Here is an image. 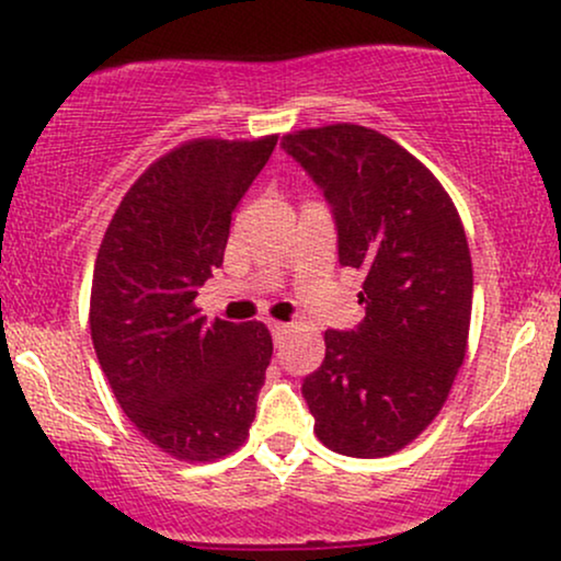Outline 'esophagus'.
Returning a JSON list of instances; mask_svg holds the SVG:
<instances>
[{
	"mask_svg": "<svg viewBox=\"0 0 561 561\" xmlns=\"http://www.w3.org/2000/svg\"><path fill=\"white\" fill-rule=\"evenodd\" d=\"M268 329H272L274 339H282V336H285V333H289V329H293V325L282 323V321H268Z\"/></svg>",
	"mask_w": 561,
	"mask_h": 561,
	"instance_id": "esophagus-1",
	"label": "esophagus"
}]
</instances>
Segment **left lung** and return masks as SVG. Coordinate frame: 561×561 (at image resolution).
Wrapping results in <instances>:
<instances>
[{"label": "left lung", "instance_id": "obj_1", "mask_svg": "<svg viewBox=\"0 0 561 561\" xmlns=\"http://www.w3.org/2000/svg\"><path fill=\"white\" fill-rule=\"evenodd\" d=\"M323 188L339 261L365 272L354 331H325L302 396L325 448L382 458L416 439L448 399L471 325L473 268L456 204L386 134L331 124L282 137Z\"/></svg>", "mask_w": 561, "mask_h": 561}]
</instances>
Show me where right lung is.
<instances>
[{
  "label": "right lung",
  "mask_w": 561,
  "mask_h": 561,
  "mask_svg": "<svg viewBox=\"0 0 561 561\" xmlns=\"http://www.w3.org/2000/svg\"><path fill=\"white\" fill-rule=\"evenodd\" d=\"M276 139L183 141L134 181L98 248V363L141 437L188 463L245 443L274 352L264 323H207L194 300Z\"/></svg>",
  "instance_id": "1"
}]
</instances>
